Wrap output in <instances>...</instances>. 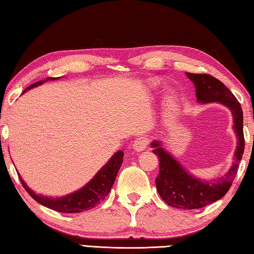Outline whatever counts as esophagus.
I'll use <instances>...</instances> for the list:
<instances>
[{
  "mask_svg": "<svg viewBox=\"0 0 254 254\" xmlns=\"http://www.w3.org/2000/svg\"><path fill=\"white\" fill-rule=\"evenodd\" d=\"M148 144H149V137L145 135H141L137 137V139L134 141V143H133V149H134L136 152L143 151V150L147 148Z\"/></svg>",
  "mask_w": 254,
  "mask_h": 254,
  "instance_id": "34e87169",
  "label": "esophagus"
}]
</instances>
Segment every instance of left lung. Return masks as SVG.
Returning <instances> with one entry per match:
<instances>
[{"label":"left lung","mask_w":254,"mask_h":254,"mask_svg":"<svg viewBox=\"0 0 254 254\" xmlns=\"http://www.w3.org/2000/svg\"><path fill=\"white\" fill-rule=\"evenodd\" d=\"M186 75L195 85L197 102L203 104L217 102L229 107L233 115V128L238 136L234 163L226 175L214 180H200L194 177L161 147V142L153 141L151 143L152 152L157 154L160 161L156 179L159 195L173 207L195 209L221 199L232 186L244 152L243 112L239 101L221 80L207 74L186 72Z\"/></svg>","instance_id":"8db88e82"}]
</instances>
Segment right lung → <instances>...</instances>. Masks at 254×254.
<instances>
[{"mask_svg":"<svg viewBox=\"0 0 254 254\" xmlns=\"http://www.w3.org/2000/svg\"><path fill=\"white\" fill-rule=\"evenodd\" d=\"M55 79H58V77H48L46 80L37 81V83L30 85L29 87L25 88L23 93L33 87H37V86L41 85L47 80ZM123 156L124 153L120 150V151L112 156L106 165L102 167L100 171L94 176V178L87 185H85L79 190L71 192V194L64 197H57V198L36 194L27 186L22 177L19 174L18 175L21 184H22L25 190L28 191V194L39 204L60 213H80L84 212V210L94 208L109 195L111 188L115 182V178H117L120 167H121L123 162Z\"/></svg>","mask_w":254,"mask_h":254,"instance_id":"add662e5","label":"right lung"}]
</instances>
